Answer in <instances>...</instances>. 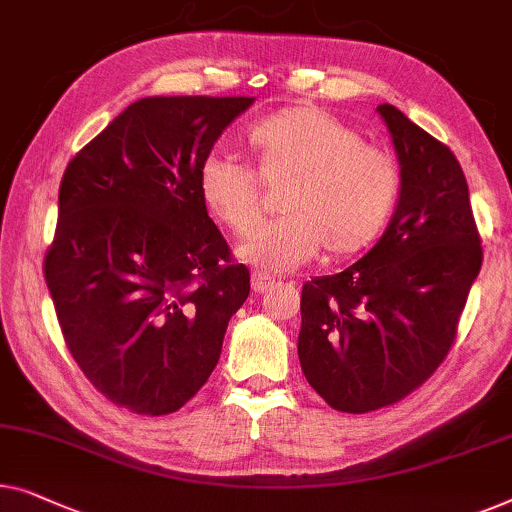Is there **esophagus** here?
<instances>
[{
    "mask_svg": "<svg viewBox=\"0 0 512 512\" xmlns=\"http://www.w3.org/2000/svg\"><path fill=\"white\" fill-rule=\"evenodd\" d=\"M272 284H274V279L268 277V274L261 270H256L254 274H251V288H254V293H265L268 288H272Z\"/></svg>",
    "mask_w": 512,
    "mask_h": 512,
    "instance_id": "34e87169",
    "label": "esophagus"
}]
</instances>
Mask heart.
Returning <instances> with one entry per match:
<instances>
[{
	"mask_svg": "<svg viewBox=\"0 0 512 512\" xmlns=\"http://www.w3.org/2000/svg\"><path fill=\"white\" fill-rule=\"evenodd\" d=\"M254 170L207 154L196 189L207 214L233 235L254 228L261 182H284L279 219L256 228L238 249L244 263L288 272L321 247L332 258L369 247L395 212L402 175L390 152L362 143L360 133L314 106L277 110L247 131Z\"/></svg>",
	"mask_w": 512,
	"mask_h": 512,
	"instance_id": "b5f03b06",
	"label": "heart"
}]
</instances>
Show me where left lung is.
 <instances>
[{
    "label": "left lung",
    "mask_w": 512,
    "mask_h": 512,
    "mask_svg": "<svg viewBox=\"0 0 512 512\" xmlns=\"http://www.w3.org/2000/svg\"><path fill=\"white\" fill-rule=\"evenodd\" d=\"M376 110L402 175L395 214L365 258L307 281L300 300L302 372L344 413L395 404L436 372L483 265L455 154L390 103Z\"/></svg>",
    "instance_id": "left-lung-1"
}]
</instances>
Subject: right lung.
Listing matches in <instances>:
<instances>
[{
  "label": "right lung",
  "instance_id": "obj_1",
  "mask_svg": "<svg viewBox=\"0 0 512 512\" xmlns=\"http://www.w3.org/2000/svg\"><path fill=\"white\" fill-rule=\"evenodd\" d=\"M251 96H147L69 161L43 274L73 360L138 416L189 402L212 369L249 270L198 198L201 161Z\"/></svg>",
  "mask_w": 512,
  "mask_h": 512
}]
</instances>
